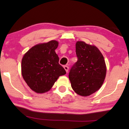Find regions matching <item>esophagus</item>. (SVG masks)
Masks as SVG:
<instances>
[{
  "label": "esophagus",
  "mask_w": 129,
  "mask_h": 129,
  "mask_svg": "<svg viewBox=\"0 0 129 129\" xmlns=\"http://www.w3.org/2000/svg\"><path fill=\"white\" fill-rule=\"evenodd\" d=\"M63 68H64V69L66 70L67 73H68V71H69V67H68L67 66H63Z\"/></svg>",
  "instance_id": "34e87169"
}]
</instances>
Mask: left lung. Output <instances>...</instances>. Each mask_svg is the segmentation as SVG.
I'll use <instances>...</instances> for the list:
<instances>
[{
    "label": "left lung",
    "instance_id": "1",
    "mask_svg": "<svg viewBox=\"0 0 129 129\" xmlns=\"http://www.w3.org/2000/svg\"><path fill=\"white\" fill-rule=\"evenodd\" d=\"M76 54L78 60L70 70L69 79L77 94L87 96L103 85L106 75L104 58L96 47L82 41L76 42Z\"/></svg>",
    "mask_w": 129,
    "mask_h": 129
}]
</instances>
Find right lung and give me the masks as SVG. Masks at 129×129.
Segmentation results:
<instances>
[{
  "mask_svg": "<svg viewBox=\"0 0 129 129\" xmlns=\"http://www.w3.org/2000/svg\"><path fill=\"white\" fill-rule=\"evenodd\" d=\"M59 43L51 41L30 48L22 60V75L32 90L38 93L49 91L58 78L66 74L55 52Z\"/></svg>",
  "mask_w": 129,
  "mask_h": 129,
  "instance_id": "obj_1",
  "label": "right lung"
}]
</instances>
